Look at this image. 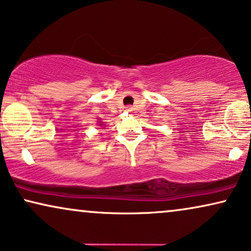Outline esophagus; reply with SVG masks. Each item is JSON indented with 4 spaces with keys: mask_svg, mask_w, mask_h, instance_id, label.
<instances>
[{
    "mask_svg": "<svg viewBox=\"0 0 251 251\" xmlns=\"http://www.w3.org/2000/svg\"><path fill=\"white\" fill-rule=\"evenodd\" d=\"M125 110L126 113H131L132 112V107L131 106H126V107H125Z\"/></svg>",
    "mask_w": 251,
    "mask_h": 251,
    "instance_id": "1",
    "label": "esophagus"
}]
</instances>
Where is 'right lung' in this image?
<instances>
[{
    "instance_id": "1",
    "label": "right lung",
    "mask_w": 251,
    "mask_h": 251,
    "mask_svg": "<svg viewBox=\"0 0 251 251\" xmlns=\"http://www.w3.org/2000/svg\"><path fill=\"white\" fill-rule=\"evenodd\" d=\"M99 123H100V125H99V126H102V125H101V122H99Z\"/></svg>"
}]
</instances>
